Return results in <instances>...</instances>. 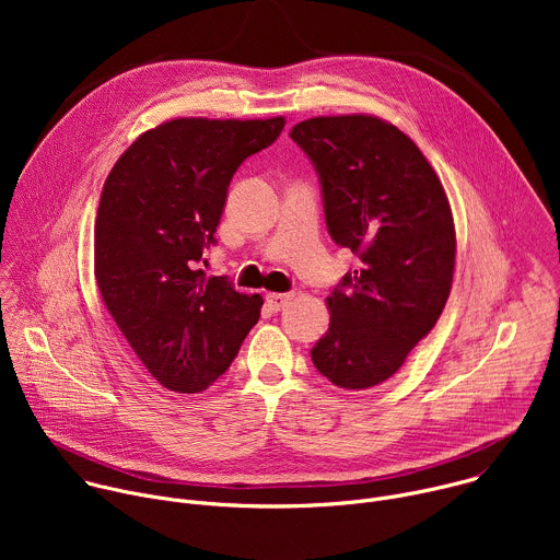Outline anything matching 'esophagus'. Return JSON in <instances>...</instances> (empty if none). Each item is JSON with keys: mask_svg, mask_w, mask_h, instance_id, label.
Returning a JSON list of instances; mask_svg holds the SVG:
<instances>
[{"mask_svg": "<svg viewBox=\"0 0 560 560\" xmlns=\"http://www.w3.org/2000/svg\"><path fill=\"white\" fill-rule=\"evenodd\" d=\"M292 292H270V294H266V303H268V307L270 310H275V312H281V310H285L288 305H290V301H292Z\"/></svg>", "mask_w": 560, "mask_h": 560, "instance_id": "obj_1", "label": "esophagus"}]
</instances>
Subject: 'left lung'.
<instances>
[{"label": "left lung", "mask_w": 560, "mask_h": 560, "mask_svg": "<svg viewBox=\"0 0 560 560\" xmlns=\"http://www.w3.org/2000/svg\"><path fill=\"white\" fill-rule=\"evenodd\" d=\"M307 154L332 242L361 266L328 296L314 368L346 389L389 378L447 303L456 234L445 190L417 143L370 115L314 117L290 130Z\"/></svg>", "instance_id": "obj_1"}]
</instances>
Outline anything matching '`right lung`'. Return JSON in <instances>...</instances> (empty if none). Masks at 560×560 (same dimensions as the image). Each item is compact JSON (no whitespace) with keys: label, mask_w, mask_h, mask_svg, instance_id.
I'll use <instances>...</instances> for the list:
<instances>
[{"label":"right lung","mask_w":560,"mask_h":560,"mask_svg":"<svg viewBox=\"0 0 560 560\" xmlns=\"http://www.w3.org/2000/svg\"><path fill=\"white\" fill-rule=\"evenodd\" d=\"M275 119H173L113 166L95 221V279L115 324L164 387L195 394L234 361L264 299L199 270L232 175L277 141Z\"/></svg>","instance_id":"add662e5"}]
</instances>
